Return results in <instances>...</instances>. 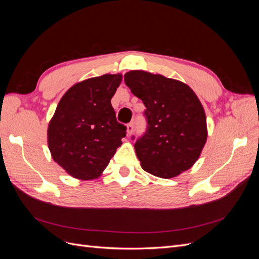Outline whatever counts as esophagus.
I'll return each mask as SVG.
<instances>
[{"mask_svg":"<svg viewBox=\"0 0 259 259\" xmlns=\"http://www.w3.org/2000/svg\"><path fill=\"white\" fill-rule=\"evenodd\" d=\"M126 128H127V135L131 136L133 134V132H134V123L131 122L126 125Z\"/></svg>","mask_w":259,"mask_h":259,"instance_id":"34e87169","label":"esophagus"}]
</instances>
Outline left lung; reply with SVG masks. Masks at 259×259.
<instances>
[{
    "mask_svg": "<svg viewBox=\"0 0 259 259\" xmlns=\"http://www.w3.org/2000/svg\"><path fill=\"white\" fill-rule=\"evenodd\" d=\"M124 81L146 107L147 128L134 145L143 168L166 179L189 169L207 137L204 109L194 92L183 82L140 70L125 73Z\"/></svg>",
    "mask_w": 259,
    "mask_h": 259,
    "instance_id": "obj_1",
    "label": "left lung"
}]
</instances>
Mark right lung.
Here are the masks:
<instances>
[{
  "instance_id": "add662e5",
  "label": "right lung",
  "mask_w": 259,
  "mask_h": 259,
  "mask_svg": "<svg viewBox=\"0 0 259 259\" xmlns=\"http://www.w3.org/2000/svg\"><path fill=\"white\" fill-rule=\"evenodd\" d=\"M121 74H104L70 88L49 124V148L55 162L82 180L97 178L122 145L126 126L116 121L111 98Z\"/></svg>"
}]
</instances>
